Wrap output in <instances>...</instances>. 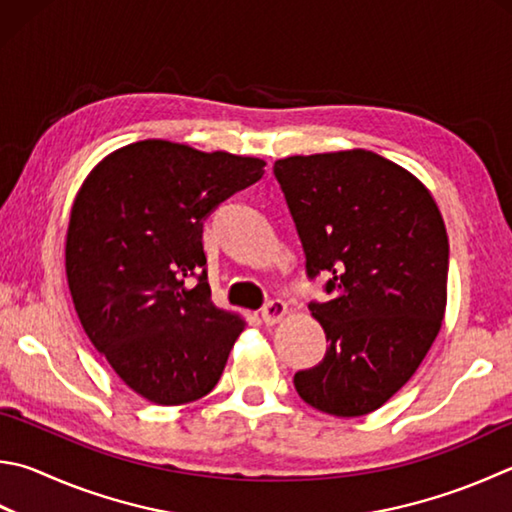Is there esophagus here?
I'll return each mask as SVG.
<instances>
[{"mask_svg": "<svg viewBox=\"0 0 512 512\" xmlns=\"http://www.w3.org/2000/svg\"><path fill=\"white\" fill-rule=\"evenodd\" d=\"M286 315V302L282 300H271L264 304L262 309V320L264 324H277Z\"/></svg>", "mask_w": 512, "mask_h": 512, "instance_id": "34e87169", "label": "esophagus"}]
</instances>
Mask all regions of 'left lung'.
Here are the masks:
<instances>
[{"label": "left lung", "instance_id": "8db88e82", "mask_svg": "<svg viewBox=\"0 0 512 512\" xmlns=\"http://www.w3.org/2000/svg\"><path fill=\"white\" fill-rule=\"evenodd\" d=\"M306 255L331 300H311L322 362L297 371L304 403L362 416L387 403L430 351L445 313L450 246L425 185L367 150L275 161Z\"/></svg>", "mask_w": 512, "mask_h": 512}]
</instances>
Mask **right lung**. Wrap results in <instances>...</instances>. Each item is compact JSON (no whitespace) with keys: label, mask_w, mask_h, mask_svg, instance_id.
I'll use <instances>...</instances> for the list:
<instances>
[{"label":"right lung","mask_w":512,"mask_h":512,"mask_svg":"<svg viewBox=\"0 0 512 512\" xmlns=\"http://www.w3.org/2000/svg\"><path fill=\"white\" fill-rule=\"evenodd\" d=\"M264 165L141 141L98 163L73 201L67 280L82 329L147 401H197L224 374L244 320L210 300L203 221Z\"/></svg>","instance_id":"1"}]
</instances>
